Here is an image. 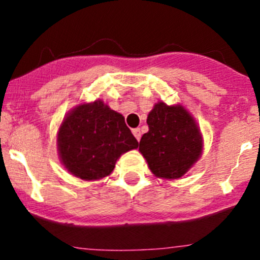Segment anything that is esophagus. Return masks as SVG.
<instances>
[{
	"instance_id": "obj_1",
	"label": "esophagus",
	"mask_w": 260,
	"mask_h": 260,
	"mask_svg": "<svg viewBox=\"0 0 260 260\" xmlns=\"http://www.w3.org/2000/svg\"><path fill=\"white\" fill-rule=\"evenodd\" d=\"M133 135H135L136 140L140 141L141 137H142V131H141L140 128H136V129H133Z\"/></svg>"
}]
</instances>
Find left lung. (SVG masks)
<instances>
[{
	"mask_svg": "<svg viewBox=\"0 0 260 260\" xmlns=\"http://www.w3.org/2000/svg\"><path fill=\"white\" fill-rule=\"evenodd\" d=\"M148 132L140 141V152L158 179L182 177L203 153V135L195 118L181 104H154L147 117Z\"/></svg>",
	"mask_w": 260,
	"mask_h": 260,
	"instance_id": "obj_1",
	"label": "left lung"
}]
</instances>
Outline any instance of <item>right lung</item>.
<instances>
[{"instance_id": "right-lung-1", "label": "right lung", "mask_w": 260, "mask_h": 260, "mask_svg": "<svg viewBox=\"0 0 260 260\" xmlns=\"http://www.w3.org/2000/svg\"><path fill=\"white\" fill-rule=\"evenodd\" d=\"M137 147L124 117L101 99L74 107L57 131L60 162L69 174L84 181L109 176L118 158Z\"/></svg>"}]
</instances>
